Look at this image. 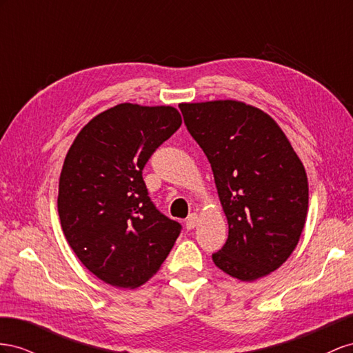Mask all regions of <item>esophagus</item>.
<instances>
[{"label":"esophagus","instance_id":"1","mask_svg":"<svg viewBox=\"0 0 353 353\" xmlns=\"http://www.w3.org/2000/svg\"><path fill=\"white\" fill-rule=\"evenodd\" d=\"M198 225V214H190L188 219H186V223H185V226H186V229L188 230H192L195 226Z\"/></svg>","mask_w":353,"mask_h":353}]
</instances>
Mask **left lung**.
<instances>
[{"instance_id": "obj_1", "label": "left lung", "mask_w": 353, "mask_h": 353, "mask_svg": "<svg viewBox=\"0 0 353 353\" xmlns=\"http://www.w3.org/2000/svg\"><path fill=\"white\" fill-rule=\"evenodd\" d=\"M188 132L204 150L228 219L214 265L241 281L276 270L305 228L309 186L283 130L263 110L236 100L179 105Z\"/></svg>"}]
</instances>
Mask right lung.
Wrapping results in <instances>:
<instances>
[{
  "label": "right lung",
  "instance_id": "add662e5",
  "mask_svg": "<svg viewBox=\"0 0 353 353\" xmlns=\"http://www.w3.org/2000/svg\"><path fill=\"white\" fill-rule=\"evenodd\" d=\"M182 125L173 106L121 103L94 117L69 148L57 211L70 248L106 284L136 288L154 276L182 225L149 198L142 171Z\"/></svg>",
  "mask_w": 353,
  "mask_h": 353
}]
</instances>
